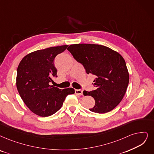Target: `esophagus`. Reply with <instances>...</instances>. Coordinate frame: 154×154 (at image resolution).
<instances>
[{
	"instance_id": "obj_1",
	"label": "esophagus",
	"mask_w": 154,
	"mask_h": 154,
	"mask_svg": "<svg viewBox=\"0 0 154 154\" xmlns=\"http://www.w3.org/2000/svg\"><path fill=\"white\" fill-rule=\"evenodd\" d=\"M75 94H78L79 95H83V90H79V89H76L75 90Z\"/></svg>"
}]
</instances>
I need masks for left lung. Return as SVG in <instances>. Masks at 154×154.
Here are the masks:
<instances>
[{"label": "left lung", "mask_w": 154, "mask_h": 154, "mask_svg": "<svg viewBox=\"0 0 154 154\" xmlns=\"http://www.w3.org/2000/svg\"><path fill=\"white\" fill-rule=\"evenodd\" d=\"M88 75H94L96 89L83 91L95 100L91 112L103 114L113 110L123 98L129 83V73L121 55L107 47L97 44H73L67 48Z\"/></svg>", "instance_id": "obj_1"}]
</instances>
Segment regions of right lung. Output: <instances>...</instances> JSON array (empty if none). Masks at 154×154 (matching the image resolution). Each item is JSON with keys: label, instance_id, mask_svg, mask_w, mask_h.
Instances as JSON below:
<instances>
[{"label": "right lung", "instance_id": "obj_1", "mask_svg": "<svg viewBox=\"0 0 154 154\" xmlns=\"http://www.w3.org/2000/svg\"><path fill=\"white\" fill-rule=\"evenodd\" d=\"M68 45L52 47L30 53L21 60L17 69L16 87L26 106L35 114L47 117L62 107L72 88L63 90L49 85L57 77L54 60Z\"/></svg>", "mask_w": 154, "mask_h": 154}]
</instances>
